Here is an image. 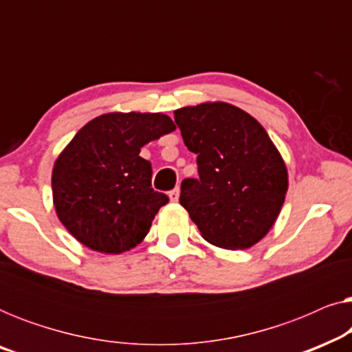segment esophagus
I'll return each mask as SVG.
<instances>
[{
  "label": "esophagus",
  "instance_id": "1",
  "mask_svg": "<svg viewBox=\"0 0 352 352\" xmlns=\"http://www.w3.org/2000/svg\"><path fill=\"white\" fill-rule=\"evenodd\" d=\"M170 200H171V201H177V200H179V189H177V187H176V189H173V190L170 192Z\"/></svg>",
  "mask_w": 352,
  "mask_h": 352
}]
</instances>
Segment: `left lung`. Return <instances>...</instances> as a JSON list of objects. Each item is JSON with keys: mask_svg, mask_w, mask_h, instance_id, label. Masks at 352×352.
<instances>
[{"mask_svg": "<svg viewBox=\"0 0 352 352\" xmlns=\"http://www.w3.org/2000/svg\"><path fill=\"white\" fill-rule=\"evenodd\" d=\"M199 179H184L179 204L206 242L226 250L258 243L276 223L288 190L285 162L261 123L228 102L175 110Z\"/></svg>", "mask_w": 352, "mask_h": 352, "instance_id": "8db88e82", "label": "left lung"}]
</instances>
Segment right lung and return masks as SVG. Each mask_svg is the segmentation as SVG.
<instances>
[{"mask_svg": "<svg viewBox=\"0 0 352 352\" xmlns=\"http://www.w3.org/2000/svg\"><path fill=\"white\" fill-rule=\"evenodd\" d=\"M176 124L165 113L112 112L86 123L52 168V201L65 229L94 252L139 245L168 197L152 189L141 147Z\"/></svg>", "mask_w": 352, "mask_h": 352, "instance_id": "add662e5", "label": "right lung"}]
</instances>
